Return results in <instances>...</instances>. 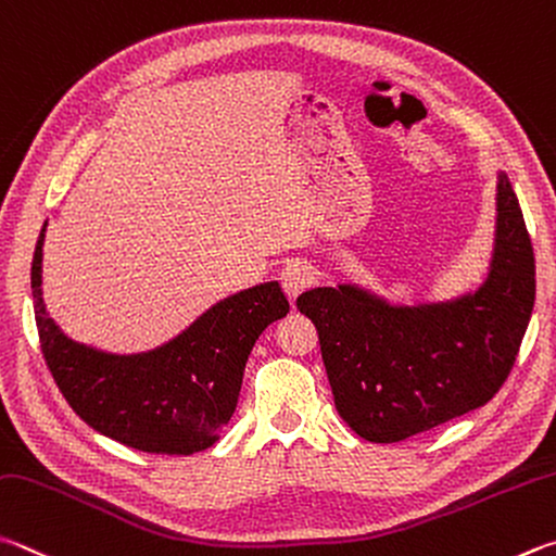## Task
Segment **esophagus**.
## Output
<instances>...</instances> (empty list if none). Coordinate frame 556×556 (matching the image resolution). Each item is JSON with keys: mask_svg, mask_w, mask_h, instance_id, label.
I'll return each mask as SVG.
<instances>
[{"mask_svg": "<svg viewBox=\"0 0 556 556\" xmlns=\"http://www.w3.org/2000/svg\"><path fill=\"white\" fill-rule=\"evenodd\" d=\"M313 279H316V271H313L306 260H289L279 271L281 289L287 291L289 299H296L301 291L313 285Z\"/></svg>", "mask_w": 556, "mask_h": 556, "instance_id": "esophagus-1", "label": "esophagus"}]
</instances>
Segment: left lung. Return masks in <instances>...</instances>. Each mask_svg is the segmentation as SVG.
<instances>
[{
    "instance_id": "left-lung-1",
    "label": "left lung",
    "mask_w": 556,
    "mask_h": 556,
    "mask_svg": "<svg viewBox=\"0 0 556 556\" xmlns=\"http://www.w3.org/2000/svg\"><path fill=\"white\" fill-rule=\"evenodd\" d=\"M496 248L479 291L391 306L365 289H311L296 308L318 330L342 420L369 442H401L486 406L506 383L534 304V255L506 175Z\"/></svg>"
}]
</instances>
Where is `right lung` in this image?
I'll list each match as a JSON object with an SVG mask.
<instances>
[{"instance_id":"right-lung-1","label":"right lung","mask_w":556,"mask_h":556,"mask_svg":"<svg viewBox=\"0 0 556 556\" xmlns=\"http://www.w3.org/2000/svg\"><path fill=\"white\" fill-rule=\"evenodd\" d=\"M40 230L31 289L40 352L60 393L87 426L153 454H191L214 445L233 416L245 362L289 301L277 281L252 287L211 306L204 316L143 355H106L63 336L40 291Z\"/></svg>"}]
</instances>
